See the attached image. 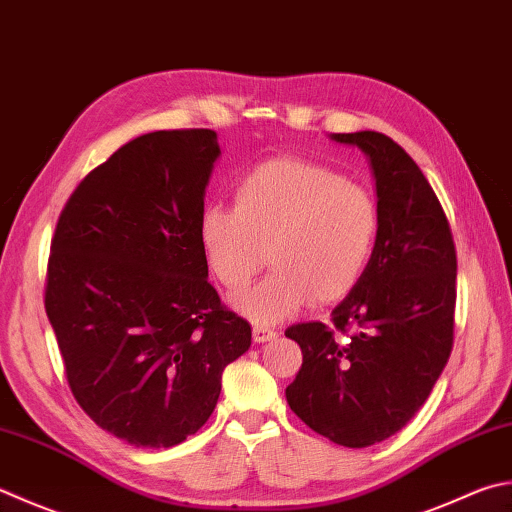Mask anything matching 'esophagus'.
<instances>
[{
  "mask_svg": "<svg viewBox=\"0 0 512 512\" xmlns=\"http://www.w3.org/2000/svg\"><path fill=\"white\" fill-rule=\"evenodd\" d=\"M276 336H278V332L272 330V327H267V325H254V341H256V343L272 341V339H276Z\"/></svg>",
  "mask_w": 512,
  "mask_h": 512,
  "instance_id": "1",
  "label": "esophagus"
}]
</instances>
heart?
Wrapping results in <instances>:
<instances>
[{"label":"heart","mask_w":512,"mask_h":512,"mask_svg":"<svg viewBox=\"0 0 512 512\" xmlns=\"http://www.w3.org/2000/svg\"><path fill=\"white\" fill-rule=\"evenodd\" d=\"M234 207L209 202L198 243L209 272L229 292L247 287L265 263L274 269L236 307L256 323H276L307 303L347 296L368 269L381 231L370 189L305 160H269L231 189Z\"/></svg>","instance_id":"obj_1"}]
</instances>
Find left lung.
Here are the masks:
<instances>
[{"mask_svg": "<svg viewBox=\"0 0 512 512\" xmlns=\"http://www.w3.org/2000/svg\"><path fill=\"white\" fill-rule=\"evenodd\" d=\"M368 153L381 231L361 281L332 325L285 330L303 365L285 397L296 417L345 448L392 437L426 403L455 339L457 252L430 182L406 151L376 131L334 133Z\"/></svg>", "mask_w": 512, "mask_h": 512, "instance_id": "1", "label": "left lung"}]
</instances>
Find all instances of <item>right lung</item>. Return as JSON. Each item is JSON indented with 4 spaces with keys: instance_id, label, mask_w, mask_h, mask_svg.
Segmentation results:
<instances>
[{
    "instance_id": "right-lung-1",
    "label": "right lung",
    "mask_w": 512,
    "mask_h": 512,
    "mask_svg": "<svg viewBox=\"0 0 512 512\" xmlns=\"http://www.w3.org/2000/svg\"><path fill=\"white\" fill-rule=\"evenodd\" d=\"M211 129L153 131L95 167L66 200L44 307L75 401L138 448L205 426L252 327L220 303L198 243L218 158Z\"/></svg>"
}]
</instances>
